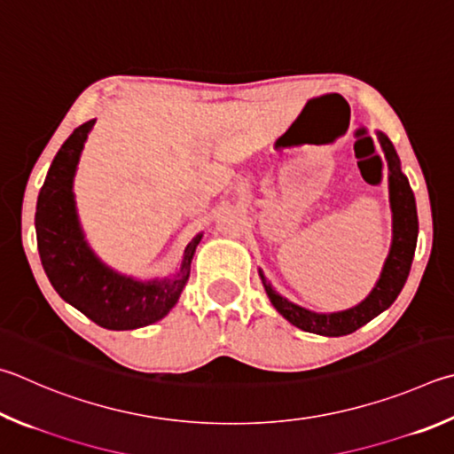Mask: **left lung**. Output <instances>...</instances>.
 Masks as SVG:
<instances>
[{"instance_id": "1", "label": "left lung", "mask_w": 454, "mask_h": 454, "mask_svg": "<svg viewBox=\"0 0 454 454\" xmlns=\"http://www.w3.org/2000/svg\"><path fill=\"white\" fill-rule=\"evenodd\" d=\"M377 141L381 145L389 168V204H391V248L387 254L383 263L381 276H379L373 290L369 292L367 298L349 309L319 313L308 308H301L298 303L284 298L282 294L274 290V286L268 282L263 271L258 270L260 279L279 316H284L292 325L303 329L308 333H317L325 337H341L349 335L356 329L364 327L367 321L377 317L391 303L397 300L403 286L409 278L411 263L417 248V234H419V220H417V204L415 194L411 191L407 176L401 170V160L395 151L389 137L381 130H377Z\"/></svg>"}]
</instances>
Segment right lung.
<instances>
[{"mask_svg":"<svg viewBox=\"0 0 454 454\" xmlns=\"http://www.w3.org/2000/svg\"><path fill=\"white\" fill-rule=\"evenodd\" d=\"M95 121L90 119L73 130L49 167L37 199V248L49 282L65 301L97 325L125 332L151 325L176 306L191 276V263L202 234L188 242L172 278L143 282L121 274L98 258L85 240L73 192L81 153Z\"/></svg>","mask_w":454,"mask_h":454,"instance_id":"1","label":"right lung"}]
</instances>
